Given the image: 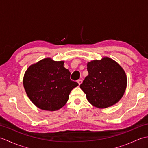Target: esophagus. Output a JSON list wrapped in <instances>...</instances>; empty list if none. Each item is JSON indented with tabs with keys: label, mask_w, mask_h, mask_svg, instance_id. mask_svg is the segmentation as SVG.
<instances>
[{
	"label": "esophagus",
	"mask_w": 148,
	"mask_h": 148,
	"mask_svg": "<svg viewBox=\"0 0 148 148\" xmlns=\"http://www.w3.org/2000/svg\"><path fill=\"white\" fill-rule=\"evenodd\" d=\"M82 82H83V81L81 79H79V80L77 81V83H78V84H79V85H80V84L82 83Z\"/></svg>",
	"instance_id": "obj_1"
}]
</instances>
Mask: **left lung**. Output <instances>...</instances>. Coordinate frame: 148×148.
<instances>
[{
    "label": "left lung",
    "mask_w": 148,
    "mask_h": 148,
    "mask_svg": "<svg viewBox=\"0 0 148 148\" xmlns=\"http://www.w3.org/2000/svg\"><path fill=\"white\" fill-rule=\"evenodd\" d=\"M88 75L80 88L91 104L100 109L118 103L127 88L124 69L111 58L103 57L87 63Z\"/></svg>",
    "instance_id": "8db88e82"
}]
</instances>
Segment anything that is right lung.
<instances>
[{"label": "right lung", "mask_w": 148, "mask_h": 148, "mask_svg": "<svg viewBox=\"0 0 148 148\" xmlns=\"http://www.w3.org/2000/svg\"><path fill=\"white\" fill-rule=\"evenodd\" d=\"M64 61L45 58L29 66L23 83L29 99L37 108L48 111L61 109L67 102L72 90L78 83L71 80Z\"/></svg>", "instance_id": "add662e5"}]
</instances>
